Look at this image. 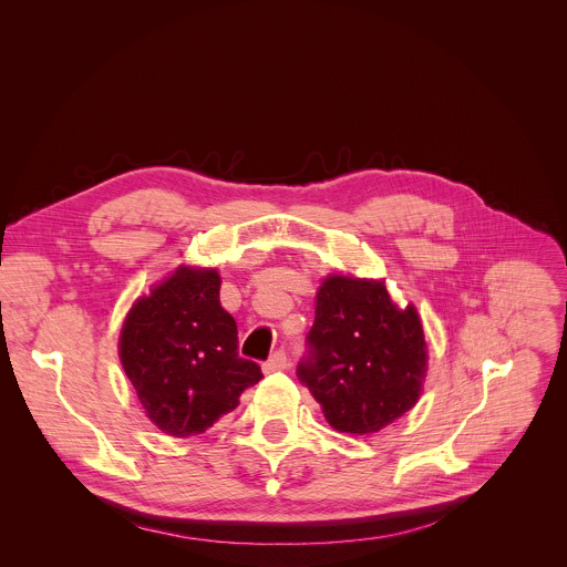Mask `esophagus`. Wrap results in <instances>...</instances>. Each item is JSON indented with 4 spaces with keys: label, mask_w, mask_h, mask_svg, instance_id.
<instances>
[{
    "label": "esophagus",
    "mask_w": 567,
    "mask_h": 567,
    "mask_svg": "<svg viewBox=\"0 0 567 567\" xmlns=\"http://www.w3.org/2000/svg\"><path fill=\"white\" fill-rule=\"evenodd\" d=\"M280 369H287V355H285V351H276V353L262 364V371H265V373L280 371Z\"/></svg>",
    "instance_id": "1"
}]
</instances>
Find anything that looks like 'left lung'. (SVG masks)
Here are the masks:
<instances>
[{
  "label": "left lung",
  "instance_id": "obj_1",
  "mask_svg": "<svg viewBox=\"0 0 567 567\" xmlns=\"http://www.w3.org/2000/svg\"><path fill=\"white\" fill-rule=\"evenodd\" d=\"M309 347L298 379L336 432H381L423 394L430 353L421 313L401 307L383 278L324 276Z\"/></svg>",
  "mask_w": 567,
  "mask_h": 567
}]
</instances>
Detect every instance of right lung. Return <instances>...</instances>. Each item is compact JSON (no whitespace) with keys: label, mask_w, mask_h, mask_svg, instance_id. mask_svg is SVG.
<instances>
[{"label":"right lung","mask_w":567,"mask_h":567,"mask_svg":"<svg viewBox=\"0 0 567 567\" xmlns=\"http://www.w3.org/2000/svg\"><path fill=\"white\" fill-rule=\"evenodd\" d=\"M220 282L216 267L179 265L131 305L120 329V362L146 419L175 439L207 432L262 379L238 355Z\"/></svg>","instance_id":"1"}]
</instances>
